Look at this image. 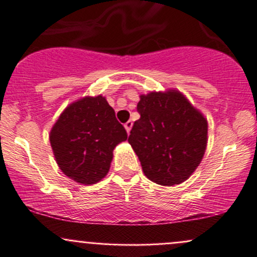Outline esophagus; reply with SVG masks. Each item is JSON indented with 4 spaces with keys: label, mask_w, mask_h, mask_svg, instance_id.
Returning a JSON list of instances; mask_svg holds the SVG:
<instances>
[{
    "label": "esophagus",
    "mask_w": 257,
    "mask_h": 257,
    "mask_svg": "<svg viewBox=\"0 0 257 257\" xmlns=\"http://www.w3.org/2000/svg\"><path fill=\"white\" fill-rule=\"evenodd\" d=\"M132 126H133V121H132V120H128L125 124H124V128L126 129V133H128V134H129V132H131Z\"/></svg>",
    "instance_id": "esophagus-1"
}]
</instances>
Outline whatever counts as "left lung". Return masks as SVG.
Instances as JSON below:
<instances>
[{"label": "left lung", "instance_id": "8db88e82", "mask_svg": "<svg viewBox=\"0 0 257 257\" xmlns=\"http://www.w3.org/2000/svg\"><path fill=\"white\" fill-rule=\"evenodd\" d=\"M141 118L128 142L144 175L164 186L181 184L195 172L208 145V120L178 89L139 95Z\"/></svg>", "mask_w": 257, "mask_h": 257}]
</instances>
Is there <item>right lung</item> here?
<instances>
[{"label":"right lung","mask_w":257,"mask_h":257,"mask_svg":"<svg viewBox=\"0 0 257 257\" xmlns=\"http://www.w3.org/2000/svg\"><path fill=\"white\" fill-rule=\"evenodd\" d=\"M128 138L103 95H85L68 104L49 133L59 169L76 183L92 185L108 174L113 150Z\"/></svg>","instance_id":"obj_1"}]
</instances>
